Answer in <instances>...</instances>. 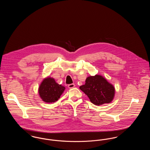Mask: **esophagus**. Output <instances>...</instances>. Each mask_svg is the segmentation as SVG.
Returning <instances> with one entry per match:
<instances>
[{"instance_id": "esophagus-1", "label": "esophagus", "mask_w": 150, "mask_h": 150, "mask_svg": "<svg viewBox=\"0 0 150 150\" xmlns=\"http://www.w3.org/2000/svg\"><path fill=\"white\" fill-rule=\"evenodd\" d=\"M75 86V84H69L68 85V87H69V88H70V89H71V88H74Z\"/></svg>"}]
</instances>
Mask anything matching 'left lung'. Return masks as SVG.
I'll list each match as a JSON object with an SVG mask.
<instances>
[{"mask_svg":"<svg viewBox=\"0 0 150 150\" xmlns=\"http://www.w3.org/2000/svg\"><path fill=\"white\" fill-rule=\"evenodd\" d=\"M94 105L100 106L110 103L114 98L115 87L100 75L86 79V84L79 87Z\"/></svg>","mask_w":150,"mask_h":150,"instance_id":"left-lung-1","label":"left lung"}]
</instances>
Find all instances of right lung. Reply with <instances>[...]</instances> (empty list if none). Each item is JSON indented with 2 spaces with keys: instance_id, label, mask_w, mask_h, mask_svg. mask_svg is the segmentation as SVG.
<instances>
[{
  "instance_id": "1",
  "label": "right lung",
  "mask_w": 150,
  "mask_h": 150,
  "mask_svg": "<svg viewBox=\"0 0 150 150\" xmlns=\"http://www.w3.org/2000/svg\"><path fill=\"white\" fill-rule=\"evenodd\" d=\"M65 89L64 86L58 84L52 78L44 79L39 87V94L44 102H55L60 98Z\"/></svg>"
}]
</instances>
